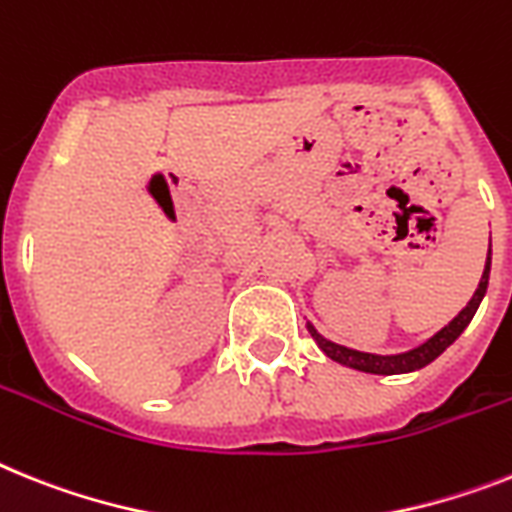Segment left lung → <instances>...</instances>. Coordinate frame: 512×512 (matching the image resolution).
Instances as JSON below:
<instances>
[{"label": "left lung", "instance_id": "8db88e82", "mask_svg": "<svg viewBox=\"0 0 512 512\" xmlns=\"http://www.w3.org/2000/svg\"><path fill=\"white\" fill-rule=\"evenodd\" d=\"M489 255H492V249H489ZM487 255V263H484V273H482V281H479V289L474 291L471 296V302L453 317V320L445 325L442 330H437L435 336L427 338L424 343H419L416 349L411 351H403V354H367V351H356V349H346L341 343H333L328 338H322L320 333L315 330V325H309L307 328L315 338V343L322 349V354L330 356L333 362L343 364V367H351V369H359V372H369V375H406V372H416V369L427 367L429 362H435L437 356L442 351L448 349L450 343L455 338L461 336L463 330L468 328V322L474 320L476 309L482 304L484 294H487V283H489V268H492V257Z\"/></svg>", "mask_w": 512, "mask_h": 512}]
</instances>
